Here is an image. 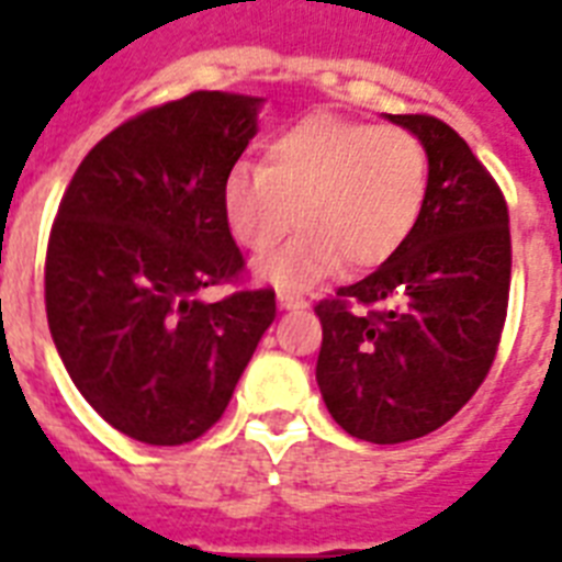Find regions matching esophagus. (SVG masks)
<instances>
[{
  "label": "esophagus",
  "instance_id": "obj_1",
  "mask_svg": "<svg viewBox=\"0 0 562 562\" xmlns=\"http://www.w3.org/2000/svg\"><path fill=\"white\" fill-rule=\"evenodd\" d=\"M277 300H280V308L303 306V297H300V294H294V291H280V294H277Z\"/></svg>",
  "mask_w": 562,
  "mask_h": 562
}]
</instances>
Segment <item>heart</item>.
Masks as SVG:
<instances>
[{
  "instance_id": "b5f03b06",
  "label": "heart",
  "mask_w": 562,
  "mask_h": 562,
  "mask_svg": "<svg viewBox=\"0 0 562 562\" xmlns=\"http://www.w3.org/2000/svg\"><path fill=\"white\" fill-rule=\"evenodd\" d=\"M428 194V151L408 127L315 113L265 145V166L236 162L224 180V212L238 245L271 250L265 280L294 285L329 271L391 259L417 227Z\"/></svg>"
}]
</instances>
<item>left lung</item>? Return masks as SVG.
I'll return each instance as SVG.
<instances>
[{"mask_svg": "<svg viewBox=\"0 0 562 562\" xmlns=\"http://www.w3.org/2000/svg\"><path fill=\"white\" fill-rule=\"evenodd\" d=\"M387 119L426 145L423 215L391 259L315 306L326 408L347 435L382 446L435 431L472 400L510 297V215L493 175L437 116Z\"/></svg>", "mask_w": 562, "mask_h": 562, "instance_id": "left-lung-1", "label": "left lung"}]
</instances>
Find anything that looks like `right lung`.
<instances>
[{
	"instance_id": "add662e5",
	"label": "right lung",
	"mask_w": 562,
	"mask_h": 562,
	"mask_svg": "<svg viewBox=\"0 0 562 562\" xmlns=\"http://www.w3.org/2000/svg\"><path fill=\"white\" fill-rule=\"evenodd\" d=\"M259 99L198 90L92 145L46 247V317L83 400L139 443L180 446L227 411L277 317L273 289L238 285L224 180L256 134Z\"/></svg>"
}]
</instances>
